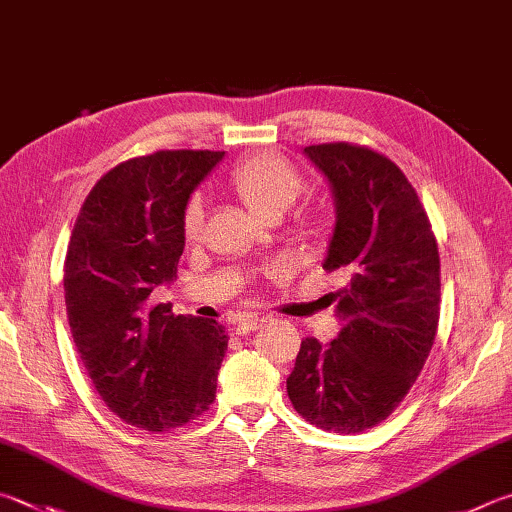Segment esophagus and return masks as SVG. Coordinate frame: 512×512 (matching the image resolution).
Returning a JSON list of instances; mask_svg holds the SVG:
<instances>
[{
	"instance_id": "34e87169",
	"label": "esophagus",
	"mask_w": 512,
	"mask_h": 512,
	"mask_svg": "<svg viewBox=\"0 0 512 512\" xmlns=\"http://www.w3.org/2000/svg\"><path fill=\"white\" fill-rule=\"evenodd\" d=\"M262 322H264V318H259V315H241L235 324V331L239 333V336H244V333H250V331L262 327Z\"/></svg>"
}]
</instances>
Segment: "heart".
I'll return each instance as SVG.
<instances>
[{"label": "heart", "mask_w": 512, "mask_h": 512, "mask_svg": "<svg viewBox=\"0 0 512 512\" xmlns=\"http://www.w3.org/2000/svg\"><path fill=\"white\" fill-rule=\"evenodd\" d=\"M226 188L235 194L257 219H280L306 190L304 176L293 163L277 154H257L237 163L226 176ZM203 206L199 199L188 203L183 215V232L188 239L199 237Z\"/></svg>", "instance_id": "heart-1"}]
</instances>
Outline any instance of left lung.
Segmentation results:
<instances>
[{"mask_svg": "<svg viewBox=\"0 0 512 512\" xmlns=\"http://www.w3.org/2000/svg\"><path fill=\"white\" fill-rule=\"evenodd\" d=\"M304 154L327 176L336 230L324 271L342 329L322 347L302 340L286 392L320 430L358 434L383 423L421 374L439 327L441 262L427 212L394 161L365 145L324 143Z\"/></svg>", "mask_w": 512, "mask_h": 512, "instance_id": "1", "label": "left lung"}]
</instances>
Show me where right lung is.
Instances as JSON below:
<instances>
[{
	"label": "right lung",
	"mask_w": 512,
	"mask_h": 512,
	"mask_svg": "<svg viewBox=\"0 0 512 512\" xmlns=\"http://www.w3.org/2000/svg\"><path fill=\"white\" fill-rule=\"evenodd\" d=\"M224 152L159 150L111 167L91 188L64 259L73 342L102 401L147 432L210 410L228 349L215 320L174 315L154 288L176 277L192 190Z\"/></svg>",
	"instance_id": "add662e5"
}]
</instances>
